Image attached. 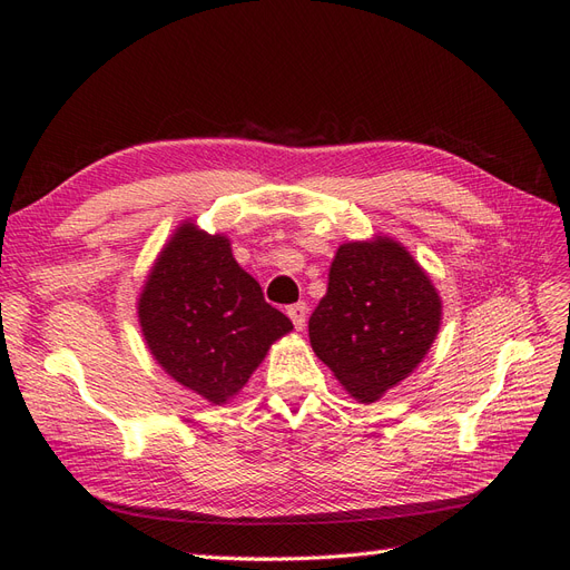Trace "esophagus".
<instances>
[{
	"label": "esophagus",
	"instance_id": "34e87169",
	"mask_svg": "<svg viewBox=\"0 0 570 570\" xmlns=\"http://www.w3.org/2000/svg\"><path fill=\"white\" fill-rule=\"evenodd\" d=\"M287 316H289L292 323H295L297 331H304V325H306V304H304V302L292 304V306L287 308Z\"/></svg>",
	"mask_w": 570,
	"mask_h": 570
}]
</instances>
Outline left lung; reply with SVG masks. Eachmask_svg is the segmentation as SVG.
<instances>
[{
  "label": "left lung",
  "mask_w": 570,
  "mask_h": 570,
  "mask_svg": "<svg viewBox=\"0 0 570 570\" xmlns=\"http://www.w3.org/2000/svg\"><path fill=\"white\" fill-rule=\"evenodd\" d=\"M442 325V299L425 268L377 233L337 247L308 340L358 404H373L419 368Z\"/></svg>",
  "instance_id": "obj_1"
}]
</instances>
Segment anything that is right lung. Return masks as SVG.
Masks as SVG:
<instances>
[{
	"instance_id": "1",
	"label": "right lung",
	"mask_w": 570,
	"mask_h": 570,
	"mask_svg": "<svg viewBox=\"0 0 570 570\" xmlns=\"http://www.w3.org/2000/svg\"><path fill=\"white\" fill-rule=\"evenodd\" d=\"M137 321L154 361L214 406L243 392L271 344L292 331L235 262L228 235L193 220H183L154 258Z\"/></svg>"
}]
</instances>
